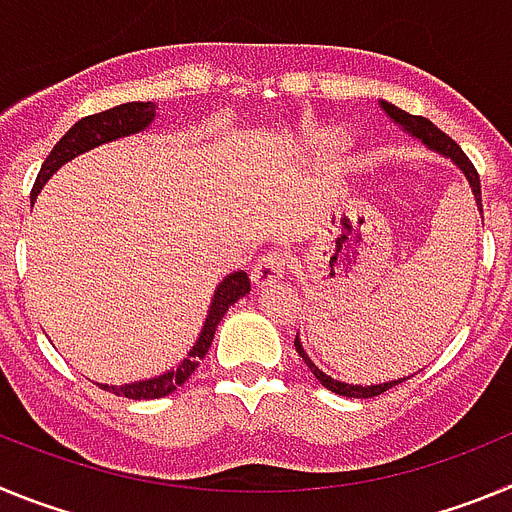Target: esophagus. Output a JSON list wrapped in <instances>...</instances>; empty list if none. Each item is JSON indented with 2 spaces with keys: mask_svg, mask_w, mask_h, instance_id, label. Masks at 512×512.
Instances as JSON below:
<instances>
[{
  "mask_svg": "<svg viewBox=\"0 0 512 512\" xmlns=\"http://www.w3.org/2000/svg\"><path fill=\"white\" fill-rule=\"evenodd\" d=\"M287 256L279 251H269L264 253L259 259V264L251 269V282L256 287H266V284L277 282L279 277H284V271H287Z\"/></svg>",
  "mask_w": 512,
  "mask_h": 512,
  "instance_id": "obj_1",
  "label": "esophagus"
}]
</instances>
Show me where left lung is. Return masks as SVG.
Returning a JSON list of instances; mask_svg holds the SVG:
<instances>
[{"label":"left lung","mask_w":512,"mask_h":512,"mask_svg":"<svg viewBox=\"0 0 512 512\" xmlns=\"http://www.w3.org/2000/svg\"><path fill=\"white\" fill-rule=\"evenodd\" d=\"M382 104V110L390 115V120H395L397 125H400L405 133H410L413 138H418L423 146H428L431 151L441 153V156L451 158L456 166H459V171L464 176H467V182L469 187H472V194H474V202H477L479 212H482V189H479V174L477 169H474V164L467 158V153L461 151L459 146H456L454 140L449 138V135L443 133V130H438L436 125H433L428 117H420V115H410V112L400 110V107H395V104L390 102H379ZM295 348H297V354L305 359L307 369H310L312 374H315V379H318L323 387H328L330 392H336V395H343V397H361V400H366V397H377L382 395V392L392 390L395 384L405 382V379L410 377H402V379H392V382H382V384H348V382H338V379L328 377V374L323 372V369H318V366L312 364L310 356L305 354V348H302V341L300 336L295 338Z\"/></svg>","instance_id":"left-lung-1"}]
</instances>
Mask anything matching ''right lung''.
<instances>
[{"label": "right lung", "mask_w": 512, "mask_h": 512, "mask_svg": "<svg viewBox=\"0 0 512 512\" xmlns=\"http://www.w3.org/2000/svg\"><path fill=\"white\" fill-rule=\"evenodd\" d=\"M156 120V104L153 102H128V104H117L112 110L97 112V115L81 117L76 125H71L69 133L58 140L53 151L48 153V158L43 161L38 171V179L33 184V192H30V200L35 202V197L40 194L43 184L61 169L66 161L76 158L79 153L92 151V148L102 146V143H110V140L125 138V135L140 133L146 130L151 122ZM251 292V279H248L246 271H233L223 282L217 284L215 297L210 302V310H207L205 325L200 330V338L187 351L179 364L169 372L158 374V377L143 379V382H130V384H99L107 392L117 397H128V400H156V397H166L182 387L189 377L194 374V369L200 366V361L205 359L207 348H210L212 336H215L217 323L223 320V315L228 312L230 305L246 297Z\"/></svg>", "instance_id": "right-lung-1"}]
</instances>
